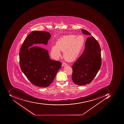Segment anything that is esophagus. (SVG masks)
Masks as SVG:
<instances>
[{"instance_id": "esophagus-1", "label": "esophagus", "mask_w": 124, "mask_h": 124, "mask_svg": "<svg viewBox=\"0 0 124 124\" xmlns=\"http://www.w3.org/2000/svg\"><path fill=\"white\" fill-rule=\"evenodd\" d=\"M67 65V64L65 62H63L62 63V66H65Z\"/></svg>"}]
</instances>
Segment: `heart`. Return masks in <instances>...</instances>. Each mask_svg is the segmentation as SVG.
Returning a JSON list of instances; mask_svg holds the SVG:
<instances>
[{
    "mask_svg": "<svg viewBox=\"0 0 124 124\" xmlns=\"http://www.w3.org/2000/svg\"><path fill=\"white\" fill-rule=\"evenodd\" d=\"M70 35L65 36L58 40L56 46H52L51 53L55 58L61 56L60 51L64 52L63 56L68 61L76 60L80 54L85 39L83 36Z\"/></svg>",
    "mask_w": 124,
    "mask_h": 124,
    "instance_id": "1",
    "label": "heart"
}]
</instances>
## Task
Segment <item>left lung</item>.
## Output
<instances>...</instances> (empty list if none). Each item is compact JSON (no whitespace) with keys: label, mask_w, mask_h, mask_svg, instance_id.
Listing matches in <instances>:
<instances>
[{"label":"left lung","mask_w":124,"mask_h":124,"mask_svg":"<svg viewBox=\"0 0 124 124\" xmlns=\"http://www.w3.org/2000/svg\"><path fill=\"white\" fill-rule=\"evenodd\" d=\"M83 34L89 37L86 40L85 49L82 54L72 66V79L79 86L90 84L94 79L101 65V48L99 42L85 30Z\"/></svg>","instance_id":"left-lung-1"}]
</instances>
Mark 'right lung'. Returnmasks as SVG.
<instances>
[{
	"label": "right lung",
	"instance_id": "obj_1",
	"mask_svg": "<svg viewBox=\"0 0 124 124\" xmlns=\"http://www.w3.org/2000/svg\"><path fill=\"white\" fill-rule=\"evenodd\" d=\"M51 35L49 32L35 31L25 40L19 53V65L22 72L31 84L40 87H48L53 82L61 63L50 59L47 45Z\"/></svg>",
	"mask_w": 124,
	"mask_h": 124
}]
</instances>
